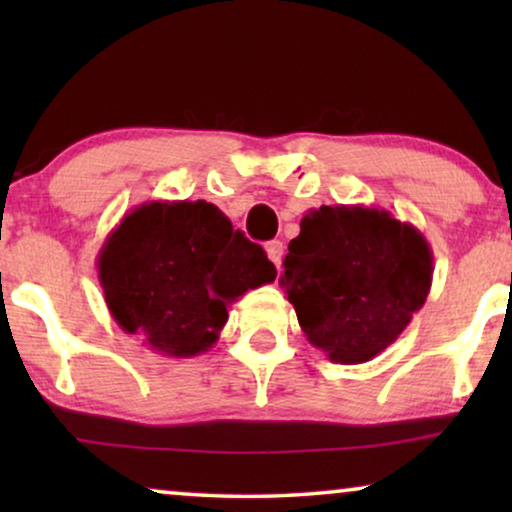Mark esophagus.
<instances>
[{
    "instance_id": "obj_1",
    "label": "esophagus",
    "mask_w": 512,
    "mask_h": 512,
    "mask_svg": "<svg viewBox=\"0 0 512 512\" xmlns=\"http://www.w3.org/2000/svg\"><path fill=\"white\" fill-rule=\"evenodd\" d=\"M265 251H268L270 261L279 268V265H282V258H284V244L279 240H272V242L265 244Z\"/></svg>"
}]
</instances>
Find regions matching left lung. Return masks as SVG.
Wrapping results in <instances>:
<instances>
[{"label": "left lung", "instance_id": "left-lung-1", "mask_svg": "<svg viewBox=\"0 0 512 512\" xmlns=\"http://www.w3.org/2000/svg\"><path fill=\"white\" fill-rule=\"evenodd\" d=\"M433 254L387 209L321 205L300 219L279 279L310 345L333 363H366L422 310Z\"/></svg>", "mask_w": 512, "mask_h": 512}]
</instances>
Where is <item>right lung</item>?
Returning a JSON list of instances; mask_svg holds the SVG:
<instances>
[{
    "mask_svg": "<svg viewBox=\"0 0 512 512\" xmlns=\"http://www.w3.org/2000/svg\"><path fill=\"white\" fill-rule=\"evenodd\" d=\"M104 303L125 333L174 359L219 340L228 305L275 282L261 244L205 200H151L125 214L97 254Z\"/></svg>",
    "mask_w": 512,
    "mask_h": 512,
    "instance_id": "1",
    "label": "right lung"
}]
</instances>
